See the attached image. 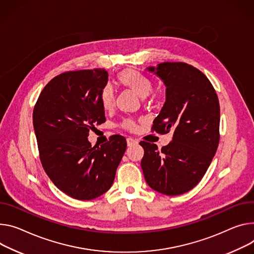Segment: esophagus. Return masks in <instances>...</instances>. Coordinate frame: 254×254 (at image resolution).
<instances>
[{"label":"esophagus","instance_id":"1","mask_svg":"<svg viewBox=\"0 0 254 254\" xmlns=\"http://www.w3.org/2000/svg\"><path fill=\"white\" fill-rule=\"evenodd\" d=\"M127 146H128V147L137 144V142H136L135 140H133L132 137H127Z\"/></svg>","mask_w":254,"mask_h":254}]
</instances>
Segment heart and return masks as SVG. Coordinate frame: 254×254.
I'll use <instances>...</instances> for the list:
<instances>
[{
  "mask_svg": "<svg viewBox=\"0 0 254 254\" xmlns=\"http://www.w3.org/2000/svg\"><path fill=\"white\" fill-rule=\"evenodd\" d=\"M117 81L123 87L134 92L141 98H146L153 89L152 80L144 73L133 70V68H126V70L120 72L117 76ZM114 92L112 88L110 86L103 87L99 94L100 104L103 109H111L114 106ZM121 127L127 130H134L136 128V124L131 119H126L122 122Z\"/></svg>",
  "mask_w": 254,
  "mask_h": 254,
  "instance_id": "1",
  "label": "heart"
}]
</instances>
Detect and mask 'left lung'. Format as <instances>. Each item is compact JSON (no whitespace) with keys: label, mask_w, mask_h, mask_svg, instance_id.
<instances>
[{"label":"left lung","mask_w":254,"mask_h":254,"mask_svg":"<svg viewBox=\"0 0 254 254\" xmlns=\"http://www.w3.org/2000/svg\"><path fill=\"white\" fill-rule=\"evenodd\" d=\"M166 86V101L153 122L152 131L173 132L159 150L140 142L145 154L141 166L148 186L166 195L192 190L201 180L220 141V104L210 80L187 63L159 64L147 68Z\"/></svg>","instance_id":"left-lung-1"}]
</instances>
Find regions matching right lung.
<instances>
[{
  "label": "right lung",
  "mask_w": 254,
  "mask_h": 254,
  "mask_svg": "<svg viewBox=\"0 0 254 254\" xmlns=\"http://www.w3.org/2000/svg\"><path fill=\"white\" fill-rule=\"evenodd\" d=\"M108 81L104 68L64 72L43 88L33 109V127L42 167L55 186L76 199H93L112 186L127 149L114 134L92 147L90 129L105 123L99 94Z\"/></svg>",
  "instance_id": "right-lung-1"
}]
</instances>
